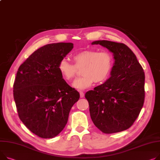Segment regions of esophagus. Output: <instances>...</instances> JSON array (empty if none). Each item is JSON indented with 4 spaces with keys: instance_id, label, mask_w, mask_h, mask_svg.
I'll return each instance as SVG.
<instances>
[{
    "instance_id": "1",
    "label": "esophagus",
    "mask_w": 160,
    "mask_h": 160,
    "mask_svg": "<svg viewBox=\"0 0 160 160\" xmlns=\"http://www.w3.org/2000/svg\"><path fill=\"white\" fill-rule=\"evenodd\" d=\"M80 98H83L84 97V93L82 91H80Z\"/></svg>"
}]
</instances>
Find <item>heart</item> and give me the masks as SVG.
I'll list each match as a JSON object with an SVG mask.
<instances>
[{"instance_id":"b5f03b06","label":"heart","mask_w":160,"mask_h":160,"mask_svg":"<svg viewBox=\"0 0 160 160\" xmlns=\"http://www.w3.org/2000/svg\"><path fill=\"white\" fill-rule=\"evenodd\" d=\"M74 64L66 59L58 63V68L62 77L71 82L76 77L78 69H82L81 78L74 82L72 86L78 89L89 88L92 82L101 83L107 80L112 68L113 58L108 51L94 49L83 50L72 56Z\"/></svg>"}]
</instances>
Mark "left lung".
Masks as SVG:
<instances>
[{
	"mask_svg": "<svg viewBox=\"0 0 160 160\" xmlns=\"http://www.w3.org/2000/svg\"><path fill=\"white\" fill-rule=\"evenodd\" d=\"M113 53L111 77L89 91L85 97L91 120L105 134L125 131L140 114L145 100V73L134 53L125 44L109 40L93 42Z\"/></svg>",
	"mask_w": 160,
	"mask_h": 160,
	"instance_id": "obj_1",
	"label": "left lung"
}]
</instances>
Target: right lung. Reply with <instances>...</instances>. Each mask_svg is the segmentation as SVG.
<instances>
[{
  "mask_svg": "<svg viewBox=\"0 0 160 160\" xmlns=\"http://www.w3.org/2000/svg\"><path fill=\"white\" fill-rule=\"evenodd\" d=\"M72 48L70 42L47 44L32 53L18 69L13 97L19 118L40 138H52L60 133L80 98L58 68Z\"/></svg>",
  "mask_w": 160,
  "mask_h": 160,
  "instance_id": "obj_1",
  "label": "right lung"
}]
</instances>
